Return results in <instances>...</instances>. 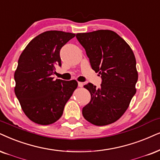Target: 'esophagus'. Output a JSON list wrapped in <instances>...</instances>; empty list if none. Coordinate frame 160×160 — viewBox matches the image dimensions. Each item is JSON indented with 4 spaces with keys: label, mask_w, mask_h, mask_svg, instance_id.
Segmentation results:
<instances>
[{
    "label": "esophagus",
    "mask_w": 160,
    "mask_h": 160,
    "mask_svg": "<svg viewBox=\"0 0 160 160\" xmlns=\"http://www.w3.org/2000/svg\"><path fill=\"white\" fill-rule=\"evenodd\" d=\"M78 86L80 87V88H82V87L83 86V83L81 82H78Z\"/></svg>",
    "instance_id": "esophagus-1"
}]
</instances>
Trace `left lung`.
<instances>
[{
  "instance_id": "1",
  "label": "left lung",
  "mask_w": 160,
  "mask_h": 160,
  "mask_svg": "<svg viewBox=\"0 0 160 160\" xmlns=\"http://www.w3.org/2000/svg\"><path fill=\"white\" fill-rule=\"evenodd\" d=\"M77 39L86 50L92 69L102 78L100 88L92 83L91 101L82 108L87 121L102 126L120 118L128 108L138 80L136 59L128 43L116 32L98 30L78 33Z\"/></svg>"
}]
</instances>
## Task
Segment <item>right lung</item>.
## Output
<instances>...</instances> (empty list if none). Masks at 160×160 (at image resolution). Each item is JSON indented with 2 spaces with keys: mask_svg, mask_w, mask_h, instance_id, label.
<instances>
[{
  "mask_svg": "<svg viewBox=\"0 0 160 160\" xmlns=\"http://www.w3.org/2000/svg\"><path fill=\"white\" fill-rule=\"evenodd\" d=\"M75 34L47 31L29 42L18 60L15 93L32 122L49 125L61 117L64 106L78 87L75 80H54L55 66H61L60 52Z\"/></svg>",
  "mask_w": 160,
  "mask_h": 160,
  "instance_id": "obj_1",
  "label": "right lung"
}]
</instances>
